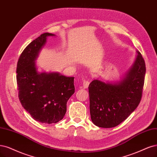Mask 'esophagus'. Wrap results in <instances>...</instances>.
I'll list each match as a JSON object with an SVG mask.
<instances>
[{
  "label": "esophagus",
  "instance_id": "esophagus-1",
  "mask_svg": "<svg viewBox=\"0 0 157 157\" xmlns=\"http://www.w3.org/2000/svg\"><path fill=\"white\" fill-rule=\"evenodd\" d=\"M89 84H90V82L88 80H84L83 81V83H82V85H83V87L84 88H87L88 86H89Z\"/></svg>",
  "mask_w": 157,
  "mask_h": 157
}]
</instances>
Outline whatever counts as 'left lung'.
Wrapping results in <instances>:
<instances>
[{
  "label": "left lung",
  "mask_w": 157,
  "mask_h": 157,
  "mask_svg": "<svg viewBox=\"0 0 157 157\" xmlns=\"http://www.w3.org/2000/svg\"><path fill=\"white\" fill-rule=\"evenodd\" d=\"M121 81L114 84L95 79L89 85L91 121L97 127L112 128L131 115L142 99L146 68L141 53Z\"/></svg>",
  "instance_id": "left-lung-1"
}]
</instances>
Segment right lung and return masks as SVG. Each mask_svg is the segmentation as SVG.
Masks as SVG:
<instances>
[{"label":"right lung","instance_id":"right-lung-1","mask_svg":"<svg viewBox=\"0 0 157 157\" xmlns=\"http://www.w3.org/2000/svg\"><path fill=\"white\" fill-rule=\"evenodd\" d=\"M51 33L42 34L27 45L17 65L19 99L34 120L56 123L66 114L67 102L75 93L74 77L57 72L39 73L35 60Z\"/></svg>","mask_w":157,"mask_h":157}]
</instances>
